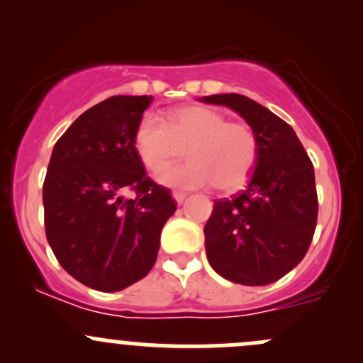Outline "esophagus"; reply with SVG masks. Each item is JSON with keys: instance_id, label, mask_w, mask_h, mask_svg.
I'll return each instance as SVG.
<instances>
[{"instance_id": "1", "label": "esophagus", "mask_w": 363, "mask_h": 363, "mask_svg": "<svg viewBox=\"0 0 363 363\" xmlns=\"http://www.w3.org/2000/svg\"><path fill=\"white\" fill-rule=\"evenodd\" d=\"M172 196H174L175 202L181 205V203H184L186 196H188V195H186V193H182V191H174V193H172Z\"/></svg>"}]
</instances>
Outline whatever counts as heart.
I'll return each instance as SVG.
<instances>
[{
    "label": "heart",
    "mask_w": 363,
    "mask_h": 363,
    "mask_svg": "<svg viewBox=\"0 0 363 363\" xmlns=\"http://www.w3.org/2000/svg\"><path fill=\"white\" fill-rule=\"evenodd\" d=\"M133 142L142 163L155 174L185 149L190 161L160 175V181L170 188L214 184L219 191H235L246 184L258 160V138L251 126L226 121L225 113L202 105L177 108L168 113L167 121L145 113Z\"/></svg>",
    "instance_id": "heart-1"
}]
</instances>
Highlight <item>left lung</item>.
Instances as JSON below:
<instances>
[{"instance_id": "1", "label": "left lung", "mask_w": 363, "mask_h": 363, "mask_svg": "<svg viewBox=\"0 0 363 363\" xmlns=\"http://www.w3.org/2000/svg\"><path fill=\"white\" fill-rule=\"evenodd\" d=\"M239 113L258 138L247 188L216 200L205 225V252L225 279L246 286L276 283L295 269L313 240L318 219L314 167L294 128L242 94L200 98Z\"/></svg>"}]
</instances>
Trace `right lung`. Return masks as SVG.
<instances>
[{
    "label": "right lung",
    "mask_w": 363,
    "mask_h": 363,
    "mask_svg": "<svg viewBox=\"0 0 363 363\" xmlns=\"http://www.w3.org/2000/svg\"><path fill=\"white\" fill-rule=\"evenodd\" d=\"M152 96H111L56 142L43 181L45 235L79 283L121 291L149 274L177 205L145 174L135 130ZM124 189L138 195L126 201Z\"/></svg>",
    "instance_id": "1"
}]
</instances>
